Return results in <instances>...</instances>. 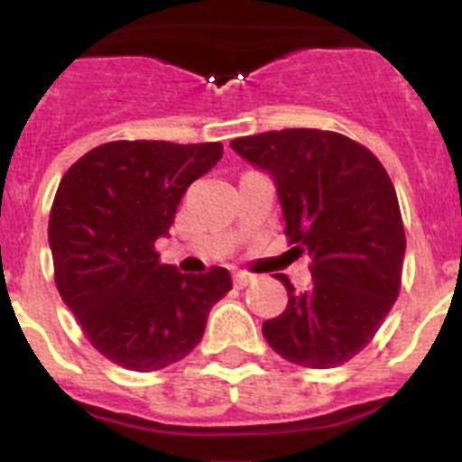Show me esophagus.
Returning a JSON list of instances; mask_svg holds the SVG:
<instances>
[{
  "label": "esophagus",
  "instance_id": "34e87169",
  "mask_svg": "<svg viewBox=\"0 0 462 462\" xmlns=\"http://www.w3.org/2000/svg\"><path fill=\"white\" fill-rule=\"evenodd\" d=\"M234 282H236V287L243 289V287H247L250 282H254V275H250V273H245V271H238L234 275Z\"/></svg>",
  "mask_w": 462,
  "mask_h": 462
}]
</instances>
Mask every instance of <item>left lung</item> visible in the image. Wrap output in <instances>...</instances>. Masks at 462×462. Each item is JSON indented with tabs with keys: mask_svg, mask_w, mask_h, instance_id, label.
Masks as SVG:
<instances>
[{
	"mask_svg": "<svg viewBox=\"0 0 462 462\" xmlns=\"http://www.w3.org/2000/svg\"><path fill=\"white\" fill-rule=\"evenodd\" d=\"M273 175L291 250L312 259V284L287 275V310L263 321V337L303 368H337L368 345L400 291L405 228L379 159L361 143L321 129H284L231 141Z\"/></svg>",
	"mask_w": 462,
	"mask_h": 462,
	"instance_id": "obj_1",
	"label": "left lung"
}]
</instances>
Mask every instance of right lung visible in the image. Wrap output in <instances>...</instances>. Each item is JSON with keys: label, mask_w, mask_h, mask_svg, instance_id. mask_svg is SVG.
Here are the masks:
<instances>
[{"label": "right lung", "mask_w": 462, "mask_h": 462, "mask_svg": "<svg viewBox=\"0 0 462 462\" xmlns=\"http://www.w3.org/2000/svg\"><path fill=\"white\" fill-rule=\"evenodd\" d=\"M222 152V143H104L57 187L48 222L57 291L94 349L122 368L152 373L185 358L231 291L226 268L185 275L154 252L187 187Z\"/></svg>", "instance_id": "1"}]
</instances>
